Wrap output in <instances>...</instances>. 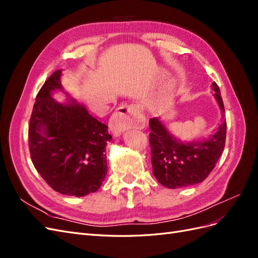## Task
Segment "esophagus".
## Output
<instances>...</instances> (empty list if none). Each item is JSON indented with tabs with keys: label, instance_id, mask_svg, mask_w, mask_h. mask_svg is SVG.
<instances>
[{
	"label": "esophagus",
	"instance_id": "obj_1",
	"mask_svg": "<svg viewBox=\"0 0 258 258\" xmlns=\"http://www.w3.org/2000/svg\"><path fill=\"white\" fill-rule=\"evenodd\" d=\"M145 121L141 111L137 104L121 105L117 108L111 118V130L113 134L119 135L130 128H143Z\"/></svg>",
	"mask_w": 258,
	"mask_h": 258
}]
</instances>
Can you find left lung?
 <instances>
[{"instance_id": "8db88e82", "label": "left lung", "mask_w": 258, "mask_h": 258, "mask_svg": "<svg viewBox=\"0 0 258 258\" xmlns=\"http://www.w3.org/2000/svg\"><path fill=\"white\" fill-rule=\"evenodd\" d=\"M211 87L224 116L220 87L215 82ZM150 128L153 174L162 186L173 189L201 183L208 177L224 151L227 126L223 120L214 134L192 142L177 139L158 117L150 119Z\"/></svg>"}]
</instances>
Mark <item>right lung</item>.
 Returning <instances> with one entry per match:
<instances>
[{
    "instance_id": "1",
    "label": "right lung",
    "mask_w": 258,
    "mask_h": 258,
    "mask_svg": "<svg viewBox=\"0 0 258 258\" xmlns=\"http://www.w3.org/2000/svg\"><path fill=\"white\" fill-rule=\"evenodd\" d=\"M61 70L38 91L29 124L30 155L37 172L53 190L84 197L96 192L107 173L105 146L112 140L107 126L73 98H52L63 91Z\"/></svg>"
}]
</instances>
